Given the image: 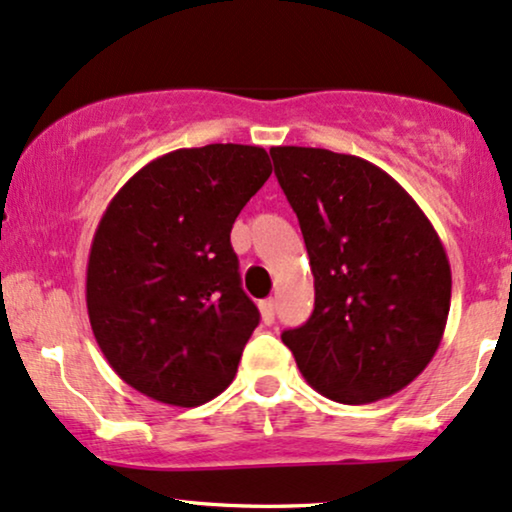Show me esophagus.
I'll return each instance as SVG.
<instances>
[{
    "label": "esophagus",
    "mask_w": 512,
    "mask_h": 512,
    "mask_svg": "<svg viewBox=\"0 0 512 512\" xmlns=\"http://www.w3.org/2000/svg\"><path fill=\"white\" fill-rule=\"evenodd\" d=\"M258 308H261V318L263 323L266 325H273L275 323V299H266L258 304Z\"/></svg>",
    "instance_id": "obj_1"
}]
</instances>
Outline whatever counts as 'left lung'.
<instances>
[{
  "mask_svg": "<svg viewBox=\"0 0 512 512\" xmlns=\"http://www.w3.org/2000/svg\"><path fill=\"white\" fill-rule=\"evenodd\" d=\"M270 156L315 287L311 318L282 342L327 399L361 406L396 394L432 361L449 318L451 266L437 230L375 163L313 147Z\"/></svg>",
  "mask_w": 512,
  "mask_h": 512,
  "instance_id": "1",
  "label": "left lung"
}]
</instances>
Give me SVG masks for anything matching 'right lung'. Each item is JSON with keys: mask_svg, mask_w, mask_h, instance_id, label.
Instances as JSON below:
<instances>
[{"mask_svg": "<svg viewBox=\"0 0 512 512\" xmlns=\"http://www.w3.org/2000/svg\"><path fill=\"white\" fill-rule=\"evenodd\" d=\"M270 173L261 147L178 149L106 206L87 261V313L104 358L140 394L194 408L235 380L261 315L230 230Z\"/></svg>", "mask_w": 512, "mask_h": 512, "instance_id": "1", "label": "right lung"}]
</instances>
